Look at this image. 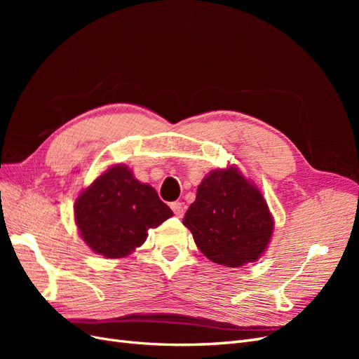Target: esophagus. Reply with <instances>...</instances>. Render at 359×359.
Listing matches in <instances>:
<instances>
[{
	"mask_svg": "<svg viewBox=\"0 0 359 359\" xmlns=\"http://www.w3.org/2000/svg\"><path fill=\"white\" fill-rule=\"evenodd\" d=\"M170 208H172L173 214L178 217V219H181V217L184 215V211H186V206H184L182 202H172Z\"/></svg>",
	"mask_w": 359,
	"mask_h": 359,
	"instance_id": "esophagus-1",
	"label": "esophagus"
}]
</instances>
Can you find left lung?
I'll use <instances>...</instances> for the list:
<instances>
[{"mask_svg":"<svg viewBox=\"0 0 359 359\" xmlns=\"http://www.w3.org/2000/svg\"><path fill=\"white\" fill-rule=\"evenodd\" d=\"M182 223L206 257L229 268L256 262L274 231L262 193L235 166L203 178Z\"/></svg>","mask_w":359,"mask_h":359,"instance_id":"left-lung-1","label":"left lung"}]
</instances>
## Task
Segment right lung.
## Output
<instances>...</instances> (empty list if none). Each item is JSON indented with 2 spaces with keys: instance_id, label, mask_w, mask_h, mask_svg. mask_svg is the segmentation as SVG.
I'll return each instance as SVG.
<instances>
[{
  "instance_id": "right-lung-1",
  "label": "right lung",
  "mask_w": 359,
  "mask_h": 359,
  "mask_svg": "<svg viewBox=\"0 0 359 359\" xmlns=\"http://www.w3.org/2000/svg\"><path fill=\"white\" fill-rule=\"evenodd\" d=\"M173 212L149 184L139 182L124 165H114L81 191L74 202V222L94 253L124 257L140 247L148 229Z\"/></svg>"
}]
</instances>
